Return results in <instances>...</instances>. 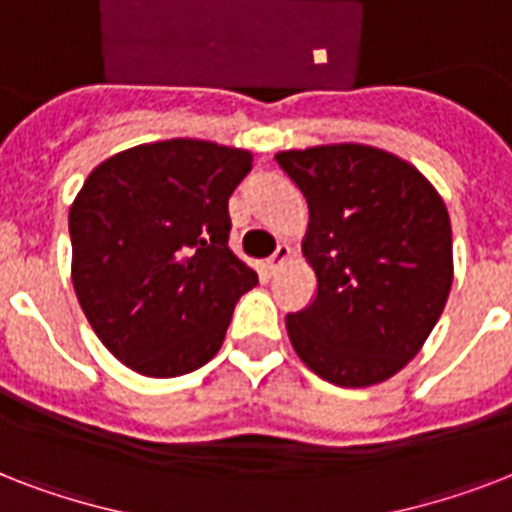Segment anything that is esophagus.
Instances as JSON below:
<instances>
[{"instance_id":"34e87169","label":"esophagus","mask_w":512,"mask_h":512,"mask_svg":"<svg viewBox=\"0 0 512 512\" xmlns=\"http://www.w3.org/2000/svg\"><path fill=\"white\" fill-rule=\"evenodd\" d=\"M289 257H292V249H289L287 244H279V247H276V252H273V255L265 260V268H268V273H276L281 265L287 263Z\"/></svg>"}]
</instances>
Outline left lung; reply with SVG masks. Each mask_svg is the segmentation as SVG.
<instances>
[{"label": "left lung", "mask_w": 512, "mask_h": 512, "mask_svg": "<svg viewBox=\"0 0 512 512\" xmlns=\"http://www.w3.org/2000/svg\"><path fill=\"white\" fill-rule=\"evenodd\" d=\"M276 162L308 201L303 255L316 297L287 316L305 366L340 388L404 369L452 289L444 199L412 164L361 143L281 151Z\"/></svg>", "instance_id": "8db88e82"}]
</instances>
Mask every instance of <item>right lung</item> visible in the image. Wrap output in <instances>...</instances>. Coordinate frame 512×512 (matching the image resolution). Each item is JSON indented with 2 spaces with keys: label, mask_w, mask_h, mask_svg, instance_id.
<instances>
[{
  "label": "right lung",
  "mask_w": 512,
  "mask_h": 512,
  "mask_svg": "<svg viewBox=\"0 0 512 512\" xmlns=\"http://www.w3.org/2000/svg\"><path fill=\"white\" fill-rule=\"evenodd\" d=\"M252 154L162 140L98 164L68 212L84 316L124 366L177 377L215 356L257 273L228 249V199Z\"/></svg>",
  "instance_id": "obj_1"
}]
</instances>
